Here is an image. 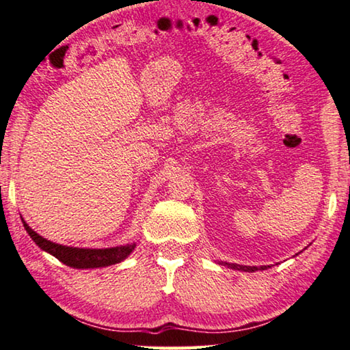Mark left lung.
Segmentation results:
<instances>
[{
  "instance_id": "8db88e82",
  "label": "left lung",
  "mask_w": 350,
  "mask_h": 350,
  "mask_svg": "<svg viewBox=\"0 0 350 350\" xmlns=\"http://www.w3.org/2000/svg\"><path fill=\"white\" fill-rule=\"evenodd\" d=\"M227 266V268H232V269H238V271H246V273H254V271H258V269H266L269 268V266H260V268H257V266H243V265H237V263H221Z\"/></svg>"
}]
</instances>
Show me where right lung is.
<instances>
[{
	"mask_svg": "<svg viewBox=\"0 0 350 350\" xmlns=\"http://www.w3.org/2000/svg\"><path fill=\"white\" fill-rule=\"evenodd\" d=\"M23 226L29 237L34 240L36 245L43 249V251L54 255L55 258L65 263L66 266L77 269H88V268H103V266H110L115 263L123 262L127 258L132 251H134L135 243L126 246H116V247H105V249H84V247H71V246H62L57 243H53L43 238L31 229L23 221Z\"/></svg>",
	"mask_w": 350,
	"mask_h": 350,
	"instance_id": "obj_1",
	"label": "right lung"
}]
</instances>
